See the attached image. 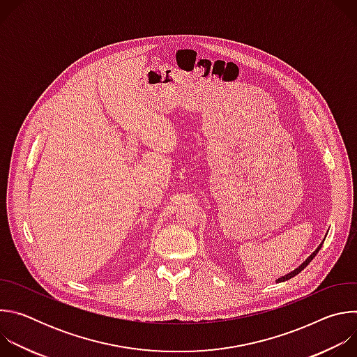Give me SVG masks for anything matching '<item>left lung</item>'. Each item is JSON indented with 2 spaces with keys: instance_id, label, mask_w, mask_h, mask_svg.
Listing matches in <instances>:
<instances>
[{
  "instance_id": "left-lung-1",
  "label": "left lung",
  "mask_w": 357,
  "mask_h": 357,
  "mask_svg": "<svg viewBox=\"0 0 357 357\" xmlns=\"http://www.w3.org/2000/svg\"><path fill=\"white\" fill-rule=\"evenodd\" d=\"M322 244H324V243H322ZM322 244H321V245H319V247H318V248H317V250H315V251H314V252H312V254H311V256H310V257H308V260H305V261H303V263H302V264H301V266H299V267H298V268H296V270H294V271H292V273H289V274H287V275H285V277H281V278H280V280H278V281H280V282H281V281H287V280H289V278H292V277H295V275H296V274H299V273H301V271H302V270H303V268H305V267H307V266H308V264H310V263H311V261H312V260H314V259H315V256H317V254H318V251H319V250H321V247H322Z\"/></svg>"
}]
</instances>
